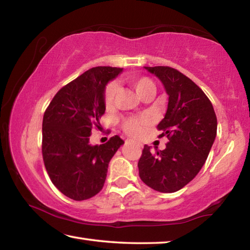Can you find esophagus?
Listing matches in <instances>:
<instances>
[{"mask_svg": "<svg viewBox=\"0 0 250 250\" xmlns=\"http://www.w3.org/2000/svg\"><path fill=\"white\" fill-rule=\"evenodd\" d=\"M131 140H129V139H126V140H125V143H128V142H130Z\"/></svg>", "mask_w": 250, "mask_h": 250, "instance_id": "1", "label": "esophagus"}]
</instances>
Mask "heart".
<instances>
[{"label":"heart","mask_w":250,"mask_h":250,"mask_svg":"<svg viewBox=\"0 0 250 250\" xmlns=\"http://www.w3.org/2000/svg\"><path fill=\"white\" fill-rule=\"evenodd\" d=\"M129 83L132 84L138 95L145 97L150 92H155V84L150 78L145 77H132L129 79ZM118 92H119V86L115 82H111L107 84L104 92V101L107 108H111L116 103ZM150 120L146 117H128L122 121V129L129 135H139L143 128L149 125Z\"/></svg>","instance_id":"obj_1"}]
</instances>
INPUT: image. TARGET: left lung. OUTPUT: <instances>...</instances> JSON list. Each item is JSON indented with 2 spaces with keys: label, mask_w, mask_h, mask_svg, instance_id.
Masks as SVG:
<instances>
[{
  "label": "left lung",
  "mask_w": 250,
  "mask_h": 250,
  "mask_svg": "<svg viewBox=\"0 0 250 250\" xmlns=\"http://www.w3.org/2000/svg\"><path fill=\"white\" fill-rule=\"evenodd\" d=\"M168 95L167 113L158 125L168 139L167 147L152 152L145 146L138 162L140 179L151 188L173 193L189 183L204 166L217 132L213 104L200 87L168 66L145 67Z\"/></svg>",
  "instance_id": "1"
}]
</instances>
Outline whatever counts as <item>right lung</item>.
<instances>
[{
	"mask_svg": "<svg viewBox=\"0 0 250 250\" xmlns=\"http://www.w3.org/2000/svg\"><path fill=\"white\" fill-rule=\"evenodd\" d=\"M122 68L94 67L58 90L45 110L42 153L50 181L64 195L88 200L104 188L110 160L124 140L89 145L92 128H100L104 87Z\"/></svg>",
	"mask_w": 250,
	"mask_h": 250,
	"instance_id": "obj_1",
	"label": "right lung"
}]
</instances>
